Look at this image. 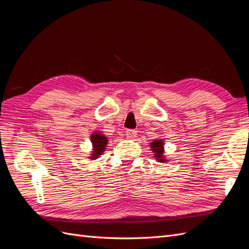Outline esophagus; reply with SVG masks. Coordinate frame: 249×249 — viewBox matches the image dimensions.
Listing matches in <instances>:
<instances>
[{"label": "esophagus", "mask_w": 249, "mask_h": 249, "mask_svg": "<svg viewBox=\"0 0 249 249\" xmlns=\"http://www.w3.org/2000/svg\"><path fill=\"white\" fill-rule=\"evenodd\" d=\"M125 136H126V138L133 139V138H135V137L137 136V133H136V131H135V130H126Z\"/></svg>", "instance_id": "1"}]
</instances>
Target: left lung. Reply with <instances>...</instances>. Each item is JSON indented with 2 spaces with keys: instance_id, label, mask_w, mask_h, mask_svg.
I'll return each instance as SVG.
<instances>
[{
  "instance_id": "left-lung-1",
  "label": "left lung",
  "mask_w": 249,
  "mask_h": 249,
  "mask_svg": "<svg viewBox=\"0 0 249 249\" xmlns=\"http://www.w3.org/2000/svg\"><path fill=\"white\" fill-rule=\"evenodd\" d=\"M152 149H153V152L155 153V157H156V159L158 160V161H160V162H164V161H166V159H164L163 158V141H161V140H155V141H153L152 142Z\"/></svg>"
}]
</instances>
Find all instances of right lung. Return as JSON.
<instances>
[{"instance_id": "obj_1", "label": "right lung", "mask_w": 249, "mask_h": 249, "mask_svg": "<svg viewBox=\"0 0 249 249\" xmlns=\"http://www.w3.org/2000/svg\"><path fill=\"white\" fill-rule=\"evenodd\" d=\"M91 142L93 144V153L92 156L90 157L91 159H96V158H99V156L102 155V153L104 152L105 147L107 145V138L103 136L101 133H94L92 136H91Z\"/></svg>"}]
</instances>
